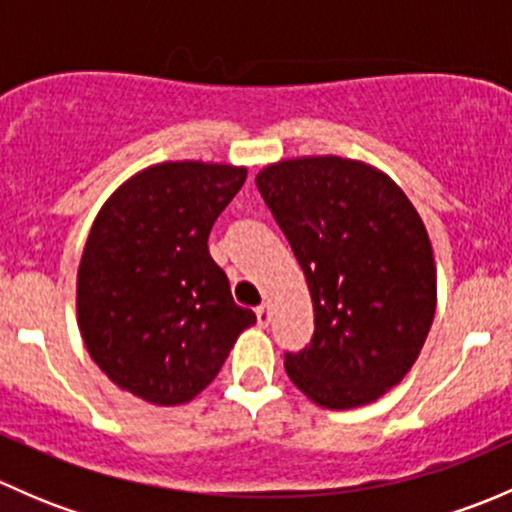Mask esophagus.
<instances>
[{"label": "esophagus", "mask_w": 512, "mask_h": 512, "mask_svg": "<svg viewBox=\"0 0 512 512\" xmlns=\"http://www.w3.org/2000/svg\"><path fill=\"white\" fill-rule=\"evenodd\" d=\"M255 314H257V324H260V327H267L272 319V307L270 304H260V307L255 309Z\"/></svg>", "instance_id": "1"}]
</instances>
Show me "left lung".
<instances>
[{
	"mask_svg": "<svg viewBox=\"0 0 512 512\" xmlns=\"http://www.w3.org/2000/svg\"><path fill=\"white\" fill-rule=\"evenodd\" d=\"M255 183L314 307V337L285 354L287 376L324 409L371 404L409 374L436 314L421 215L384 170L352 158L280 160Z\"/></svg>",
	"mask_w": 512,
	"mask_h": 512,
	"instance_id": "obj_1",
	"label": "left lung"
}]
</instances>
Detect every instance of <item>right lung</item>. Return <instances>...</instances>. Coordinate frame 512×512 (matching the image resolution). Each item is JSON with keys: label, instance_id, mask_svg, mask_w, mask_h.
Wrapping results in <instances>:
<instances>
[{"label": "right lung", "instance_id": "add662e5", "mask_svg": "<svg viewBox=\"0 0 512 512\" xmlns=\"http://www.w3.org/2000/svg\"><path fill=\"white\" fill-rule=\"evenodd\" d=\"M245 165L168 160L98 210L76 275V319L98 369L156 406L188 404L257 322L237 307L208 237Z\"/></svg>", "mask_w": 512, "mask_h": 512}]
</instances>
